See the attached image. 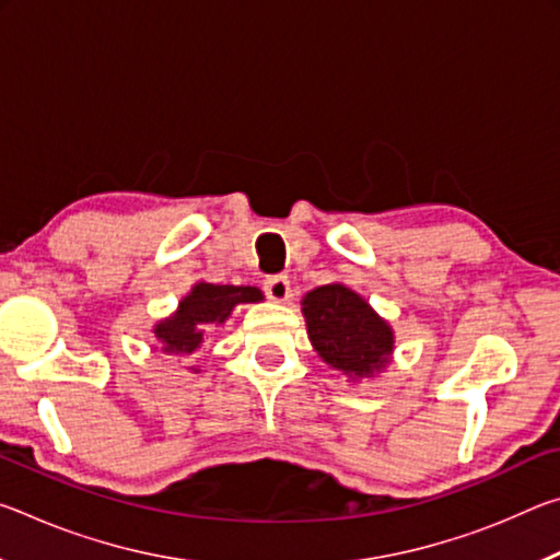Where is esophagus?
<instances>
[{
  "label": "esophagus",
  "instance_id": "esophagus-1",
  "mask_svg": "<svg viewBox=\"0 0 560 560\" xmlns=\"http://www.w3.org/2000/svg\"><path fill=\"white\" fill-rule=\"evenodd\" d=\"M264 293H267V296L277 303L289 301L291 299V281L287 277H269L267 281H264Z\"/></svg>",
  "mask_w": 560,
  "mask_h": 560
}]
</instances>
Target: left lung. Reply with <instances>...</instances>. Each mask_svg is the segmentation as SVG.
<instances>
[{"label": "left lung", "instance_id": "left-lung-1", "mask_svg": "<svg viewBox=\"0 0 560 560\" xmlns=\"http://www.w3.org/2000/svg\"><path fill=\"white\" fill-rule=\"evenodd\" d=\"M301 306L311 346L330 368L360 381L373 377L390 363L393 328L353 289L326 283L308 291Z\"/></svg>", "mask_w": 560, "mask_h": 560}]
</instances>
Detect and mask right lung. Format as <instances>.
<instances>
[{"label":"right lung","mask_w":560,"mask_h":560,"mask_svg":"<svg viewBox=\"0 0 560 560\" xmlns=\"http://www.w3.org/2000/svg\"><path fill=\"white\" fill-rule=\"evenodd\" d=\"M261 299L257 287H217L200 281L179 301L173 316L160 320L153 334L163 343L165 353L189 355L202 346L210 326H222L232 316L236 303H257Z\"/></svg>","instance_id":"obj_1"}]
</instances>
